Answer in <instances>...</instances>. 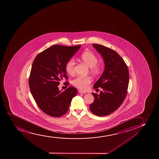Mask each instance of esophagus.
Segmentation results:
<instances>
[{"label":"esophagus","mask_w":159,"mask_h":159,"mask_svg":"<svg viewBox=\"0 0 159 159\" xmlns=\"http://www.w3.org/2000/svg\"><path fill=\"white\" fill-rule=\"evenodd\" d=\"M79 92L80 93H85L86 92H84V91H83L82 90H79Z\"/></svg>","instance_id":"esophagus-1"}]
</instances>
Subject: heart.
I'll return each mask as SVG.
<instances>
[{"label": "heart", "instance_id": "b5f03b06", "mask_svg": "<svg viewBox=\"0 0 159 159\" xmlns=\"http://www.w3.org/2000/svg\"><path fill=\"white\" fill-rule=\"evenodd\" d=\"M80 58L90 67V73L94 76L100 75L102 71V67L98 65V59L92 52L86 51L83 53L80 56ZM75 62L74 59H70L67 62L66 66V70L69 75H73L75 73ZM91 82V78L89 77H77L73 80V85L77 88L81 90H85L87 88L89 84Z\"/></svg>", "mask_w": 159, "mask_h": 159}]
</instances>
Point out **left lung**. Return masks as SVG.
<instances>
[{
	"label": "left lung",
	"mask_w": 159,
	"mask_h": 159,
	"mask_svg": "<svg viewBox=\"0 0 159 159\" xmlns=\"http://www.w3.org/2000/svg\"><path fill=\"white\" fill-rule=\"evenodd\" d=\"M103 58L105 70L94 84V89L101 88L99 94L92 93L95 99L90 105L91 111L98 116L109 115L119 108L126 97L129 73L125 61L114 50L92 44Z\"/></svg>",
	"instance_id": "obj_1"
}]
</instances>
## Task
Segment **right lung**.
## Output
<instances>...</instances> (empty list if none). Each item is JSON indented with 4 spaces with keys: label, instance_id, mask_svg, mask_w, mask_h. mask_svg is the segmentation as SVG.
Here are the masks:
<instances>
[{
    "label": "right lung",
    "instance_id": "add662e5",
    "mask_svg": "<svg viewBox=\"0 0 159 159\" xmlns=\"http://www.w3.org/2000/svg\"><path fill=\"white\" fill-rule=\"evenodd\" d=\"M80 47L55 45L39 54L33 62L29 78L31 93L39 108L51 116L65 115L76 95L74 87L61 92L57 86L68 79L66 66Z\"/></svg>",
    "mask_w": 159,
    "mask_h": 159
}]
</instances>
